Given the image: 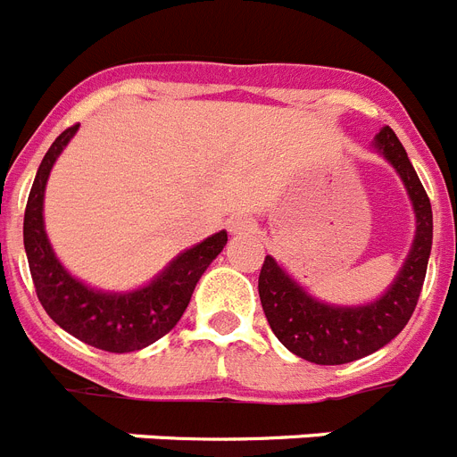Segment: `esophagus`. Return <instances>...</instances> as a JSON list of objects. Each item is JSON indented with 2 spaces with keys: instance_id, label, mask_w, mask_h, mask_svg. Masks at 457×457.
<instances>
[{
  "instance_id": "1",
  "label": "esophagus",
  "mask_w": 457,
  "mask_h": 457,
  "mask_svg": "<svg viewBox=\"0 0 457 457\" xmlns=\"http://www.w3.org/2000/svg\"><path fill=\"white\" fill-rule=\"evenodd\" d=\"M228 231L231 236H245V233L254 231V221L245 217V214H237V217H231L228 220Z\"/></svg>"
}]
</instances>
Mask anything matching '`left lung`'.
<instances>
[{
    "mask_svg": "<svg viewBox=\"0 0 457 457\" xmlns=\"http://www.w3.org/2000/svg\"><path fill=\"white\" fill-rule=\"evenodd\" d=\"M374 152L400 175L416 217V233L391 287L362 305H333L300 287L270 254L259 275L261 305L272 333L291 353L317 365H345L386 346L414 314L432 249V208L403 143L391 127L374 136Z\"/></svg>",
    "mask_w": 457,
    "mask_h": 457,
    "instance_id": "obj_1",
    "label": "left lung"
}]
</instances>
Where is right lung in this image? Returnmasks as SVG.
Returning <instances> with one entry per match:
<instances>
[{
  "instance_id": "add662e5",
  "label": "right lung",
  "mask_w": 457,
  "mask_h": 457,
  "mask_svg": "<svg viewBox=\"0 0 457 457\" xmlns=\"http://www.w3.org/2000/svg\"><path fill=\"white\" fill-rule=\"evenodd\" d=\"M78 127L80 124L69 127L54 138L27 198L22 233L29 272L43 310L69 335L111 353L145 349L180 321L198 279L221 254L228 236L226 231L212 233L203 243L180 252L150 282L131 291H104L73 277L50 245L43 220V201L50 170L71 143Z\"/></svg>"
}]
</instances>
